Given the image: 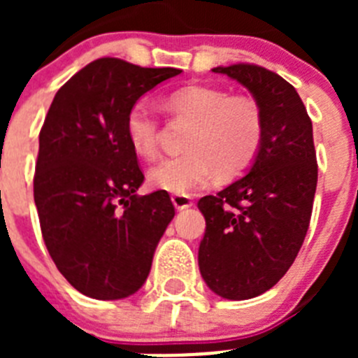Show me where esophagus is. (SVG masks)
Returning <instances> with one entry per match:
<instances>
[{"mask_svg": "<svg viewBox=\"0 0 358 358\" xmlns=\"http://www.w3.org/2000/svg\"><path fill=\"white\" fill-rule=\"evenodd\" d=\"M172 202L176 210H186V208H192L194 206V201L189 195H172Z\"/></svg>", "mask_w": 358, "mask_h": 358, "instance_id": "obj_1", "label": "esophagus"}]
</instances>
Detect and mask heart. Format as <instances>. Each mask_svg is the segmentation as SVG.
<instances>
[{
    "label": "heart",
    "instance_id": "b5f03b06",
    "mask_svg": "<svg viewBox=\"0 0 358 358\" xmlns=\"http://www.w3.org/2000/svg\"><path fill=\"white\" fill-rule=\"evenodd\" d=\"M166 103L173 113L195 122L186 138L188 152L164 157L148 170V182L154 188L188 195L206 186L218 169L226 176L242 172L260 150L264 120L251 98L231 96L213 85H186L170 93ZM125 134L138 156L154 157L159 120L147 100L131 106Z\"/></svg>",
    "mask_w": 358,
    "mask_h": 358
}]
</instances>
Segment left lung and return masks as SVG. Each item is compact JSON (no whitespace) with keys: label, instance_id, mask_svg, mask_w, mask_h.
I'll list each match as a JSON object with an SVG mask.
<instances>
[{"label":"left lung","instance_id":"8db88e82","mask_svg":"<svg viewBox=\"0 0 358 358\" xmlns=\"http://www.w3.org/2000/svg\"><path fill=\"white\" fill-rule=\"evenodd\" d=\"M211 71L249 90L264 120L249 172L197 204L206 218L202 280L217 296L242 301L273 289L301 249L317 186L314 134L301 98L280 75L255 64Z\"/></svg>","mask_w":358,"mask_h":358}]
</instances>
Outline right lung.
Masks as SVG:
<instances>
[{
  "mask_svg": "<svg viewBox=\"0 0 358 358\" xmlns=\"http://www.w3.org/2000/svg\"><path fill=\"white\" fill-rule=\"evenodd\" d=\"M179 73L106 57L73 75L50 106L34 201L52 260L84 296L109 301L138 292L176 215L163 189L136 194L145 176L125 118L140 96Z\"/></svg>",
  "mask_w": 358,
  "mask_h": 358,
  "instance_id": "obj_1",
  "label": "right lung"
}]
</instances>
